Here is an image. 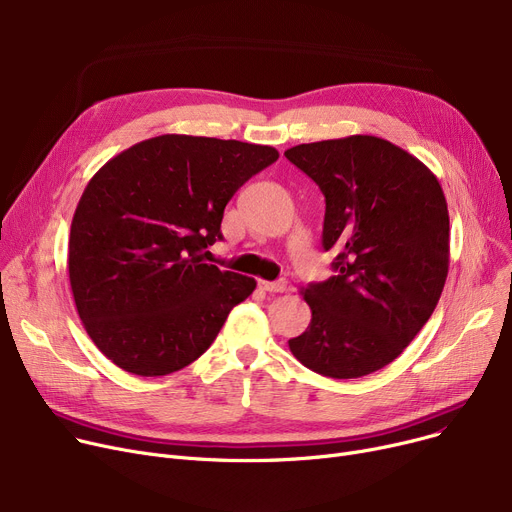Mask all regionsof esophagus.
I'll use <instances>...</instances> for the list:
<instances>
[{
	"label": "esophagus",
	"mask_w": 512,
	"mask_h": 512,
	"mask_svg": "<svg viewBox=\"0 0 512 512\" xmlns=\"http://www.w3.org/2000/svg\"><path fill=\"white\" fill-rule=\"evenodd\" d=\"M259 288L267 290V292H284L288 288L286 280H276V282H267V280H259Z\"/></svg>",
	"instance_id": "esophagus-1"
}]
</instances>
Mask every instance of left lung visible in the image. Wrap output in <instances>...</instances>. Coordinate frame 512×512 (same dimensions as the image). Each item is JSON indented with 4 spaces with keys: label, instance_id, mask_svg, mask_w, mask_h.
I'll use <instances>...</instances> for the list:
<instances>
[{
    "label": "left lung",
    "instance_id": "8db88e82",
    "mask_svg": "<svg viewBox=\"0 0 512 512\" xmlns=\"http://www.w3.org/2000/svg\"><path fill=\"white\" fill-rule=\"evenodd\" d=\"M326 197L321 245L334 276L309 284L311 324L290 338L315 373L353 380L392 363L432 317L450 257L438 178L390 141L353 134L284 151Z\"/></svg>",
    "mask_w": 512,
    "mask_h": 512
}]
</instances>
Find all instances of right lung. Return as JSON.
Instances as JSON below:
<instances>
[{
    "mask_svg": "<svg viewBox=\"0 0 512 512\" xmlns=\"http://www.w3.org/2000/svg\"><path fill=\"white\" fill-rule=\"evenodd\" d=\"M278 151L161 134L89 180L68 238L80 321L120 369L155 378L197 361L257 282L203 263L222 240L224 207Z\"/></svg>",
    "mask_w": 512,
    "mask_h": 512,
    "instance_id": "right-lung-1",
    "label": "right lung"
}]
</instances>
